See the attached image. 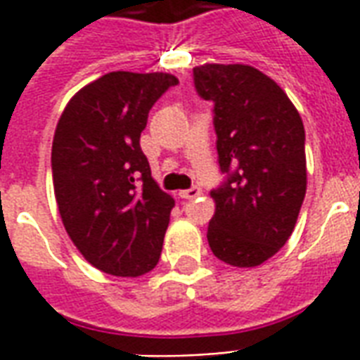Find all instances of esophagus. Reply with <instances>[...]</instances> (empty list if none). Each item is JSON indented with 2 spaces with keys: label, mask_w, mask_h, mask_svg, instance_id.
<instances>
[{
  "label": "esophagus",
  "mask_w": 360,
  "mask_h": 360,
  "mask_svg": "<svg viewBox=\"0 0 360 360\" xmlns=\"http://www.w3.org/2000/svg\"><path fill=\"white\" fill-rule=\"evenodd\" d=\"M200 194H202V188H200V186H192V188H186V191L179 192L181 198H185V200L198 198Z\"/></svg>",
  "instance_id": "obj_1"
}]
</instances>
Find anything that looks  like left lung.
<instances>
[{
    "label": "left lung",
    "mask_w": 360,
    "mask_h": 360,
    "mask_svg": "<svg viewBox=\"0 0 360 360\" xmlns=\"http://www.w3.org/2000/svg\"><path fill=\"white\" fill-rule=\"evenodd\" d=\"M200 98L213 101L219 166L207 226L213 255L253 268L278 253L295 230L306 196V131L278 82L243 64L192 70Z\"/></svg>",
    "instance_id": "8db88e82"
}]
</instances>
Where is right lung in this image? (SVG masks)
<instances>
[{
    "instance_id": "right-lung-1",
    "label": "right lung",
    "mask_w": 360,
    "mask_h": 360,
    "mask_svg": "<svg viewBox=\"0 0 360 360\" xmlns=\"http://www.w3.org/2000/svg\"><path fill=\"white\" fill-rule=\"evenodd\" d=\"M169 73L111 71L81 89L52 139V183L65 232L98 270L137 278L158 264L174 198L150 175L139 137Z\"/></svg>"
}]
</instances>
